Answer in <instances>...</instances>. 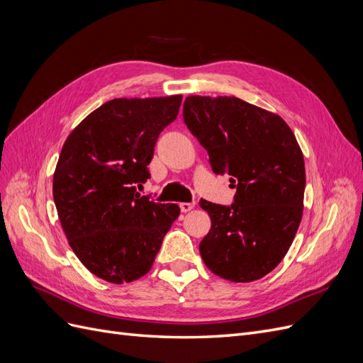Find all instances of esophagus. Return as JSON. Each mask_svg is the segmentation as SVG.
<instances>
[{
	"instance_id": "34e87169",
	"label": "esophagus",
	"mask_w": 363,
	"mask_h": 363,
	"mask_svg": "<svg viewBox=\"0 0 363 363\" xmlns=\"http://www.w3.org/2000/svg\"><path fill=\"white\" fill-rule=\"evenodd\" d=\"M194 207H195V203H180V211L184 212V213L192 211Z\"/></svg>"
}]
</instances>
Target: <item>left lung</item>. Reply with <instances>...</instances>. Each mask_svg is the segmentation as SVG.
<instances>
[{
    "mask_svg": "<svg viewBox=\"0 0 363 363\" xmlns=\"http://www.w3.org/2000/svg\"><path fill=\"white\" fill-rule=\"evenodd\" d=\"M183 119L213 172L236 188L232 206L200 201L212 221L201 259L230 281L265 277L286 256L303 216L306 169L294 131L279 115L236 96L189 95Z\"/></svg>",
    "mask_w": 363,
    "mask_h": 363,
    "instance_id": "1",
    "label": "left lung"
}]
</instances>
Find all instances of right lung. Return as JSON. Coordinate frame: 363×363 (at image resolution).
Returning a JSON list of instances; mask_svg holds the SVG:
<instances>
[{
    "instance_id": "1",
    "label": "right lung",
    "mask_w": 363,
    "mask_h": 363,
    "mask_svg": "<svg viewBox=\"0 0 363 363\" xmlns=\"http://www.w3.org/2000/svg\"><path fill=\"white\" fill-rule=\"evenodd\" d=\"M180 104L182 95L115 98L87 115L62 147L52 177L62 228L79 260L108 283L145 276L180 215L177 204L136 192Z\"/></svg>"
}]
</instances>
